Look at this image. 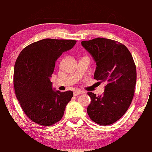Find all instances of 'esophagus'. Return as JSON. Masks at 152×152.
<instances>
[{
	"label": "esophagus",
	"instance_id": "obj_1",
	"mask_svg": "<svg viewBox=\"0 0 152 152\" xmlns=\"http://www.w3.org/2000/svg\"><path fill=\"white\" fill-rule=\"evenodd\" d=\"M82 94H84V92L82 91H74V96H78V95Z\"/></svg>",
	"mask_w": 152,
	"mask_h": 152
}]
</instances>
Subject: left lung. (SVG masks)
Returning <instances> with one entry per match:
<instances>
[{
    "mask_svg": "<svg viewBox=\"0 0 152 152\" xmlns=\"http://www.w3.org/2000/svg\"><path fill=\"white\" fill-rule=\"evenodd\" d=\"M81 44L96 62L94 79L106 84L102 96L88 92L91 98L88 114L95 123L109 125L123 117L132 102L136 65L129 49L118 41L97 37Z\"/></svg>",
    "mask_w": 152,
    "mask_h": 152,
    "instance_id": "obj_1",
    "label": "left lung"
}]
</instances>
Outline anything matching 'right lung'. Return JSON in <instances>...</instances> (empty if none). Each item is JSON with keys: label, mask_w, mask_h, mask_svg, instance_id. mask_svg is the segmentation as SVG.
Here are the masks:
<instances>
[{"label": "right lung", "mask_w": 152, "mask_h": 152, "mask_svg": "<svg viewBox=\"0 0 152 152\" xmlns=\"http://www.w3.org/2000/svg\"><path fill=\"white\" fill-rule=\"evenodd\" d=\"M76 41L44 39L23 49L14 70L16 96L29 118L42 126H50L63 117L72 91L55 90L50 80L55 62L75 45Z\"/></svg>", "instance_id": "add662e5"}]
</instances>
